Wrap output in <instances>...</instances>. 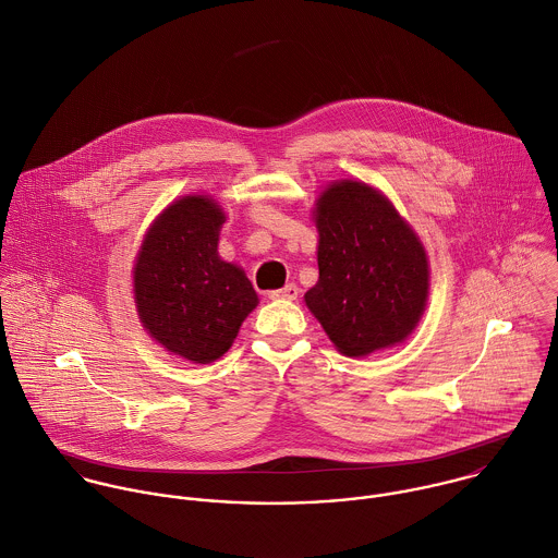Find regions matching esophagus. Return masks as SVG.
<instances>
[{
  "instance_id": "34e87169",
  "label": "esophagus",
  "mask_w": 558,
  "mask_h": 558,
  "mask_svg": "<svg viewBox=\"0 0 558 558\" xmlns=\"http://www.w3.org/2000/svg\"><path fill=\"white\" fill-rule=\"evenodd\" d=\"M298 295H300V289H298L295 284H287V287H282V289L269 293L271 300H289V302L298 300Z\"/></svg>"
}]
</instances>
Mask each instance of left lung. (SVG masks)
<instances>
[{
	"label": "left lung",
	"instance_id": "8db88e82",
	"mask_svg": "<svg viewBox=\"0 0 558 558\" xmlns=\"http://www.w3.org/2000/svg\"><path fill=\"white\" fill-rule=\"evenodd\" d=\"M319 280L304 300L345 356L402 343L420 324L430 287L413 228L374 186L332 182L315 204Z\"/></svg>",
	"mask_w": 558,
	"mask_h": 558
}]
</instances>
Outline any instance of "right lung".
<instances>
[{
	"label": "right lung",
	"instance_id": "add662e5",
	"mask_svg": "<svg viewBox=\"0 0 558 558\" xmlns=\"http://www.w3.org/2000/svg\"><path fill=\"white\" fill-rule=\"evenodd\" d=\"M223 221L208 195L175 199L149 226L132 271L143 328L167 352L202 365L230 350L258 304L245 271L217 252Z\"/></svg>",
	"mask_w": 558,
	"mask_h": 558
}]
</instances>
